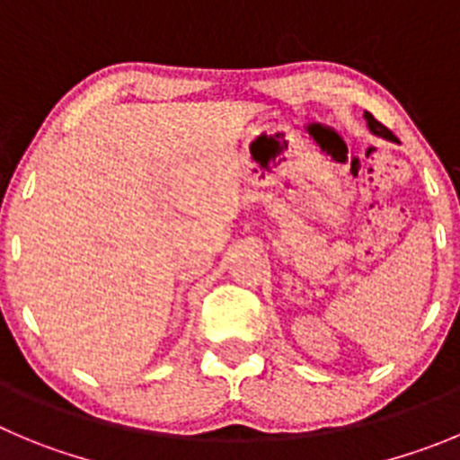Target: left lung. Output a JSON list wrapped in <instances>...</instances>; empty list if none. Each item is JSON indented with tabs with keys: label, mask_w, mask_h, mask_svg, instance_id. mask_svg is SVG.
Returning <instances> with one entry per match:
<instances>
[{
	"label": "left lung",
	"mask_w": 460,
	"mask_h": 460,
	"mask_svg": "<svg viewBox=\"0 0 460 460\" xmlns=\"http://www.w3.org/2000/svg\"><path fill=\"white\" fill-rule=\"evenodd\" d=\"M363 118L367 119V127H370V131L375 133V136H381V138H393V131H390L388 127H384L379 119H375V115L367 113L366 111V115H363Z\"/></svg>",
	"instance_id": "obj_1"
}]
</instances>
